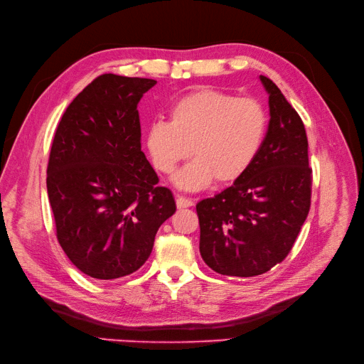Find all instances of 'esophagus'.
<instances>
[{"label": "esophagus", "instance_id": "esophagus-1", "mask_svg": "<svg viewBox=\"0 0 364 364\" xmlns=\"http://www.w3.org/2000/svg\"><path fill=\"white\" fill-rule=\"evenodd\" d=\"M176 205H178V209H186V207L194 205V201H193L191 198H186V197L178 196V197H176Z\"/></svg>", "mask_w": 364, "mask_h": 364}]
</instances>
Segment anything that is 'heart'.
Segmentation results:
<instances>
[{"label":"heart","instance_id":"b5f03b06","mask_svg":"<svg viewBox=\"0 0 364 364\" xmlns=\"http://www.w3.org/2000/svg\"><path fill=\"white\" fill-rule=\"evenodd\" d=\"M268 126V112L257 99L201 89L173 103L168 123L149 124L145 146L154 167L166 175L193 151L196 160L175 183L198 191L213 181L231 185L243 178L264 148Z\"/></svg>","mask_w":364,"mask_h":364}]
</instances>
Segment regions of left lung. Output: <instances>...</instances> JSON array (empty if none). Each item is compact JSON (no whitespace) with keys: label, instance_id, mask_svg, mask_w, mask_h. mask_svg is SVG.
Listing matches in <instances>:
<instances>
[{"label":"left lung","instance_id":"8db88e82","mask_svg":"<svg viewBox=\"0 0 364 364\" xmlns=\"http://www.w3.org/2000/svg\"><path fill=\"white\" fill-rule=\"evenodd\" d=\"M259 78L269 96L264 148L243 178L197 204L201 257L222 275L255 277L280 264L311 205L302 119L269 78Z\"/></svg>","mask_w":364,"mask_h":364}]
</instances>
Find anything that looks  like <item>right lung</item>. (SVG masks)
I'll return each instance as SVG.
<instances>
[{
	"instance_id": "1",
	"label": "right lung",
	"mask_w": 364,
	"mask_h": 364,
	"mask_svg": "<svg viewBox=\"0 0 364 364\" xmlns=\"http://www.w3.org/2000/svg\"><path fill=\"white\" fill-rule=\"evenodd\" d=\"M157 84L103 74L66 108L51 145L47 193L56 235L81 272L114 280L139 269L176 212L141 149L137 103Z\"/></svg>"
}]
</instances>
